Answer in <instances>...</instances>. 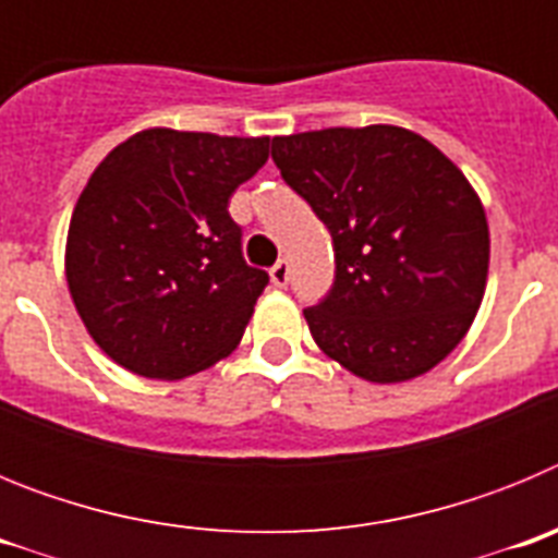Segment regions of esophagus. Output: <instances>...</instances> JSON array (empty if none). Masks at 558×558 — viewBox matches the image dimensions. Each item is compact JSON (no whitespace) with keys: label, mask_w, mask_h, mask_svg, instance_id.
<instances>
[{"label":"esophagus","mask_w":558,"mask_h":558,"mask_svg":"<svg viewBox=\"0 0 558 558\" xmlns=\"http://www.w3.org/2000/svg\"><path fill=\"white\" fill-rule=\"evenodd\" d=\"M270 282L276 284V288H284V284L290 282V265L288 259H279V263L270 268Z\"/></svg>","instance_id":"esophagus-1"}]
</instances>
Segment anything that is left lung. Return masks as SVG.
<instances>
[{
    "label": "left lung",
    "instance_id": "obj_1",
    "mask_svg": "<svg viewBox=\"0 0 558 558\" xmlns=\"http://www.w3.org/2000/svg\"><path fill=\"white\" fill-rule=\"evenodd\" d=\"M270 156L332 234V293L304 310L318 349L379 386L438 366L486 293L489 223L475 186L399 125L274 136Z\"/></svg>",
    "mask_w": 558,
    "mask_h": 558
}]
</instances>
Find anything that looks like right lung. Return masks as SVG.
Segmentation results:
<instances>
[{
  "label": "right lung",
  "instance_id": "right-lung-1",
  "mask_svg": "<svg viewBox=\"0 0 558 558\" xmlns=\"http://www.w3.org/2000/svg\"><path fill=\"white\" fill-rule=\"evenodd\" d=\"M268 142L145 128L92 172L63 265L83 327L113 363L184 379L234 352L268 274L245 265L229 198L268 161Z\"/></svg>",
  "mask_w": 558,
  "mask_h": 558
}]
</instances>
